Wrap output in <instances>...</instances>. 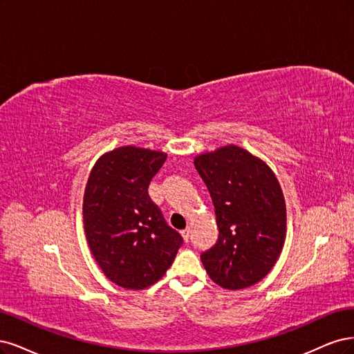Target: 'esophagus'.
<instances>
[{"label": "esophagus", "mask_w": 354, "mask_h": 354, "mask_svg": "<svg viewBox=\"0 0 354 354\" xmlns=\"http://www.w3.org/2000/svg\"><path fill=\"white\" fill-rule=\"evenodd\" d=\"M180 235H182V238H184V241H188V239H189V227H187V230H184V231H180Z\"/></svg>", "instance_id": "34e87169"}]
</instances>
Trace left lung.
I'll return each mask as SVG.
<instances>
[{
  "instance_id": "8db88e82",
  "label": "left lung",
  "mask_w": 354,
  "mask_h": 354,
  "mask_svg": "<svg viewBox=\"0 0 354 354\" xmlns=\"http://www.w3.org/2000/svg\"><path fill=\"white\" fill-rule=\"evenodd\" d=\"M207 185L219 236L201 254L210 279L225 290H244L275 266L287 235V207L273 170L244 148L230 144L196 156Z\"/></svg>"
}]
</instances>
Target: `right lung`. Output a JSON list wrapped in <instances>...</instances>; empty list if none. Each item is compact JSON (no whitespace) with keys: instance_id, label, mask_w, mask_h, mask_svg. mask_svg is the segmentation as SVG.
Masks as SVG:
<instances>
[{"instance_id":"obj_1","label":"right lung","mask_w":354,"mask_h":354,"mask_svg":"<svg viewBox=\"0 0 354 354\" xmlns=\"http://www.w3.org/2000/svg\"><path fill=\"white\" fill-rule=\"evenodd\" d=\"M167 154L123 145L95 162L84 192V230L102 273L127 290L162 279L182 245L148 197Z\"/></svg>"}]
</instances>
